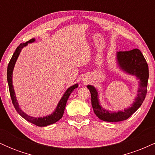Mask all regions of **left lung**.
Listing matches in <instances>:
<instances>
[{
    "mask_svg": "<svg viewBox=\"0 0 155 155\" xmlns=\"http://www.w3.org/2000/svg\"><path fill=\"white\" fill-rule=\"evenodd\" d=\"M117 63L119 68L126 74L136 76L138 81L137 96L128 108L122 111H111L103 108L99 101L98 91L95 87L89 84L87 87L91 93V102L94 113L99 119L105 122H116L128 119L144 101L147 92V83L149 79V67L144 57L138 49L127 51H117Z\"/></svg>",
    "mask_w": 155,
    "mask_h": 155,
    "instance_id": "obj_1",
    "label": "left lung"
}]
</instances>
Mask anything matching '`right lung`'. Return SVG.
Returning a JSON list of instances; mask_svg holds the SVG:
<instances>
[{"label":"right lung","mask_w":155,"mask_h":155,"mask_svg":"<svg viewBox=\"0 0 155 155\" xmlns=\"http://www.w3.org/2000/svg\"><path fill=\"white\" fill-rule=\"evenodd\" d=\"M35 41V38H32L31 40L25 42V43L20 44L18 46V47L16 49L15 53L12 55V59H11L9 63H8V68H7V81H8V88H9L10 95L11 97H12V103H13L14 106H15L17 111L19 113V114L22 117H23L25 120H26L27 121H28V122L35 124V125L39 126V127H45V126L49 125V124H51L54 123V122H58V120H60V119L62 118L64 111H65V105H66L68 99L71 93L76 88L78 87V84H75L72 85L71 87H70L67 89L66 91L65 92V93L63 94V96H62L61 99L60 100L58 106H57L56 108H55V110L52 112V114H51L47 115V116H44L43 117H33L29 116V115H28L27 114L25 113V112H23L22 111V109L19 108L18 101H17V97H16L13 84H12V82H13V81H12V76H13V71L14 68H15V63L16 62H17V58H18L22 49L25 47H26L28 44L33 43Z\"/></svg>","instance_id":"right-lung-1"}]
</instances>
